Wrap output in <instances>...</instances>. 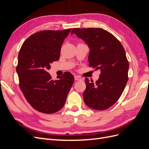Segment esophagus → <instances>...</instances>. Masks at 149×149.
<instances>
[{
    "label": "esophagus",
    "mask_w": 149,
    "mask_h": 149,
    "mask_svg": "<svg viewBox=\"0 0 149 149\" xmlns=\"http://www.w3.org/2000/svg\"><path fill=\"white\" fill-rule=\"evenodd\" d=\"M74 79H75L76 81H81L82 79H81V78L80 76H74Z\"/></svg>",
    "instance_id": "1"
}]
</instances>
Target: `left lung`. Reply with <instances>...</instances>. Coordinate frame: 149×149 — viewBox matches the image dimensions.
<instances>
[{"label":"left lung","instance_id":"8db88e82","mask_svg":"<svg viewBox=\"0 0 149 149\" xmlns=\"http://www.w3.org/2000/svg\"><path fill=\"white\" fill-rule=\"evenodd\" d=\"M71 33L88 45L89 66L101 71L95 83L85 78L84 101L93 109H107L118 101L127 82L129 65L125 49L113 35L102 29H73Z\"/></svg>","mask_w":149,"mask_h":149}]
</instances>
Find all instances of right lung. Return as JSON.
<instances>
[{
    "label": "right lung",
    "instance_id": "1",
    "mask_svg": "<svg viewBox=\"0 0 149 149\" xmlns=\"http://www.w3.org/2000/svg\"><path fill=\"white\" fill-rule=\"evenodd\" d=\"M71 30L35 33L25 40L19 51L16 71L20 88L32 107L43 113L60 110L74 83L70 72L57 76L56 80L47 72L50 64L59 60L61 45Z\"/></svg>",
    "mask_w": 149,
    "mask_h": 149
}]
</instances>
